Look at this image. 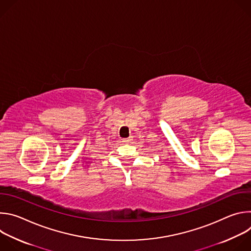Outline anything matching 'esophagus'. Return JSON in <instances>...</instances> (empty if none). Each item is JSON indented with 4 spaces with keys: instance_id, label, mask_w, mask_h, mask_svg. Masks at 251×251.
<instances>
[{
    "instance_id": "esophagus-1",
    "label": "esophagus",
    "mask_w": 251,
    "mask_h": 251,
    "mask_svg": "<svg viewBox=\"0 0 251 251\" xmlns=\"http://www.w3.org/2000/svg\"><path fill=\"white\" fill-rule=\"evenodd\" d=\"M122 141H123L124 143H129V142H131V141H132V137H129V138H125V139H122Z\"/></svg>"
}]
</instances>
